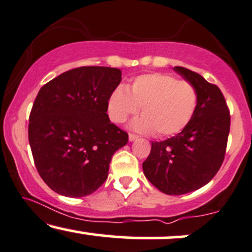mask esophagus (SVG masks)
Returning a JSON list of instances; mask_svg holds the SVG:
<instances>
[{
    "instance_id": "1",
    "label": "esophagus",
    "mask_w": 252,
    "mask_h": 252,
    "mask_svg": "<svg viewBox=\"0 0 252 252\" xmlns=\"http://www.w3.org/2000/svg\"><path fill=\"white\" fill-rule=\"evenodd\" d=\"M137 138H138L137 135H135V134H129V141H130V142L135 141V139H137Z\"/></svg>"
}]
</instances>
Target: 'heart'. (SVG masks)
I'll list each match as a JSON object with an SVG mask.
<instances>
[{"instance_id": "heart-1", "label": "heart", "mask_w": 252, "mask_h": 252, "mask_svg": "<svg viewBox=\"0 0 252 252\" xmlns=\"http://www.w3.org/2000/svg\"><path fill=\"white\" fill-rule=\"evenodd\" d=\"M198 101V90L190 82L164 72H153L136 77L129 93L122 87L115 89L109 97L108 114L113 122L123 123L141 108L143 116L135 121L134 128L168 137L191 122Z\"/></svg>"}]
</instances>
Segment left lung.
<instances>
[{
  "instance_id": "8db88e82",
  "label": "left lung",
  "mask_w": 252,
  "mask_h": 252,
  "mask_svg": "<svg viewBox=\"0 0 252 252\" xmlns=\"http://www.w3.org/2000/svg\"><path fill=\"white\" fill-rule=\"evenodd\" d=\"M174 69L198 90V107L191 122L180 134L151 142L143 171L162 192L183 195L205 186L220 170L228 144L230 113L216 84L183 66Z\"/></svg>"
}]
</instances>
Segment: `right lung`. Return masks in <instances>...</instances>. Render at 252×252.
<instances>
[{
    "mask_svg": "<svg viewBox=\"0 0 252 252\" xmlns=\"http://www.w3.org/2000/svg\"><path fill=\"white\" fill-rule=\"evenodd\" d=\"M121 80L117 68L80 66L39 89L29 116V144L39 176L60 195L96 191L115 151L128 143V134L107 114Z\"/></svg>",
    "mask_w": 252,
    "mask_h": 252,
    "instance_id": "add662e5",
    "label": "right lung"
}]
</instances>
